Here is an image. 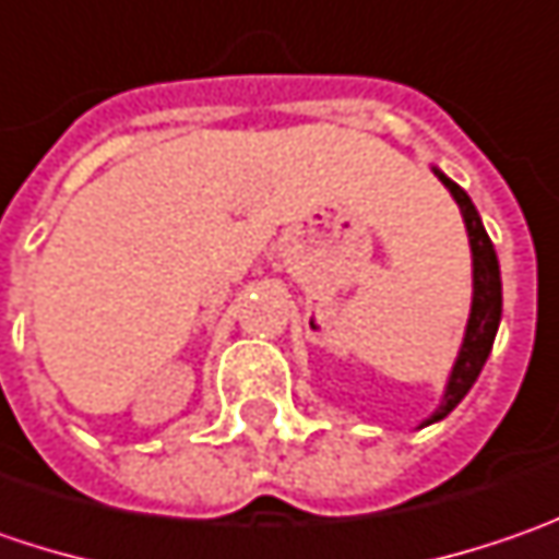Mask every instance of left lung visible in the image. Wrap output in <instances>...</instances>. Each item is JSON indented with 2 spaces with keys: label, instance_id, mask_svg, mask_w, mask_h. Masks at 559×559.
<instances>
[{
  "label": "left lung",
  "instance_id": "obj_1",
  "mask_svg": "<svg viewBox=\"0 0 559 559\" xmlns=\"http://www.w3.org/2000/svg\"><path fill=\"white\" fill-rule=\"evenodd\" d=\"M435 175L453 193L456 206L463 212L466 231H469V247H473V312H469V325H466V337H463L460 356H456L453 372H450L444 401L435 409L431 419H425V425L444 419L450 409L469 394V388H473L475 378L481 372L488 353L495 347V334H498L500 325V304H503V297H500L498 253H495V243H491V237H488L478 212H475L473 200L466 197V190L460 183L450 181L448 175H441L438 168H435Z\"/></svg>",
  "mask_w": 559,
  "mask_h": 559
}]
</instances>
